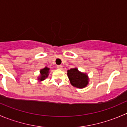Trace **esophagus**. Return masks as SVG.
Listing matches in <instances>:
<instances>
[{
    "label": "esophagus",
    "mask_w": 127,
    "mask_h": 127,
    "mask_svg": "<svg viewBox=\"0 0 127 127\" xmlns=\"http://www.w3.org/2000/svg\"><path fill=\"white\" fill-rule=\"evenodd\" d=\"M57 68L59 69H62L63 66L61 65H59V66H57Z\"/></svg>",
    "instance_id": "1"
}]
</instances>
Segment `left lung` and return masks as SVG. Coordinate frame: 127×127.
Listing matches in <instances>:
<instances>
[{
    "label": "left lung",
    "instance_id": "obj_1",
    "mask_svg": "<svg viewBox=\"0 0 127 127\" xmlns=\"http://www.w3.org/2000/svg\"><path fill=\"white\" fill-rule=\"evenodd\" d=\"M67 76L72 86L83 88L88 84V77L87 74L80 72L77 68H72L67 70Z\"/></svg>",
    "mask_w": 127,
    "mask_h": 127
}]
</instances>
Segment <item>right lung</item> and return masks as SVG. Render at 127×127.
Listing matches in <instances>:
<instances>
[{"label":"right lung","instance_id":"1","mask_svg":"<svg viewBox=\"0 0 127 127\" xmlns=\"http://www.w3.org/2000/svg\"><path fill=\"white\" fill-rule=\"evenodd\" d=\"M49 70L50 68H48V67H45L43 69H40V75L39 77L38 78V80H39L40 82L43 81V80H44L46 78L48 77V74H49Z\"/></svg>","mask_w":127,"mask_h":127}]
</instances>
